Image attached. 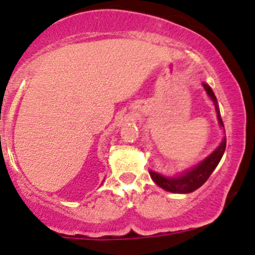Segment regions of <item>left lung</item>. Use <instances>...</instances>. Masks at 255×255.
Listing matches in <instances>:
<instances>
[{
    "label": "left lung",
    "instance_id": "left-lung-1",
    "mask_svg": "<svg viewBox=\"0 0 255 255\" xmlns=\"http://www.w3.org/2000/svg\"><path fill=\"white\" fill-rule=\"evenodd\" d=\"M202 86L207 93V95L211 98L212 101L215 106V111H217V118L220 127L224 128V122H222L220 111H219L218 100L215 98L213 90L207 83L202 82ZM225 149H226V136L222 138L221 143L212 151L207 157L200 161L198 165L191 167V168H186L183 172L173 176H167L163 174H160L154 170L149 169V175L151 180L156 183L157 186L170 193H178V194H187V193H192L200 188L204 183L207 181V179L213 173V170L217 168V166L220 162L222 155H224Z\"/></svg>",
    "mask_w": 255,
    "mask_h": 255
}]
</instances>
